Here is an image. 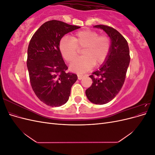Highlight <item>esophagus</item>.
Wrapping results in <instances>:
<instances>
[{
    "instance_id": "obj_1",
    "label": "esophagus",
    "mask_w": 155,
    "mask_h": 155,
    "mask_svg": "<svg viewBox=\"0 0 155 155\" xmlns=\"http://www.w3.org/2000/svg\"><path fill=\"white\" fill-rule=\"evenodd\" d=\"M83 78V75H81V74H78V78L79 80H81V79Z\"/></svg>"
}]
</instances>
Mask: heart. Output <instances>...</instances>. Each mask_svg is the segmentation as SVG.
I'll return each mask as SVG.
<instances>
[{
  "instance_id": "1",
  "label": "heart",
  "mask_w": 155,
  "mask_h": 155,
  "mask_svg": "<svg viewBox=\"0 0 155 155\" xmlns=\"http://www.w3.org/2000/svg\"><path fill=\"white\" fill-rule=\"evenodd\" d=\"M111 40L107 35H100L98 32L85 30L74 33L72 36H64L59 44V51L64 59L72 63L77 58L78 49H82L83 57L77 59L70 65V69L78 72H85L94 65L105 62L111 49Z\"/></svg>"
}]
</instances>
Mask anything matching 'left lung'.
Instances as JSON below:
<instances>
[{
    "mask_svg": "<svg viewBox=\"0 0 155 155\" xmlns=\"http://www.w3.org/2000/svg\"><path fill=\"white\" fill-rule=\"evenodd\" d=\"M94 27L104 30L112 44L105 62L89 76L92 84L85 91L89 101L103 105L114 99L124 85L130 63L129 48L127 41L113 28L101 25Z\"/></svg>",
    "mask_w": 155,
    "mask_h": 155,
    "instance_id": "1",
    "label": "left lung"
}]
</instances>
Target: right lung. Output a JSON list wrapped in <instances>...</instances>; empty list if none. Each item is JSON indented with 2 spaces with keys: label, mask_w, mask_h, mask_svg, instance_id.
<instances>
[{
  "label": "right lung",
  "mask_w": 155,
  "mask_h": 155,
  "mask_svg": "<svg viewBox=\"0 0 155 155\" xmlns=\"http://www.w3.org/2000/svg\"><path fill=\"white\" fill-rule=\"evenodd\" d=\"M79 28L60 21H49L40 26L30 41L27 67L31 86L46 105L59 107L68 100L78 76L67 72L59 44L65 34Z\"/></svg>",
  "instance_id": "add662e5"
}]
</instances>
